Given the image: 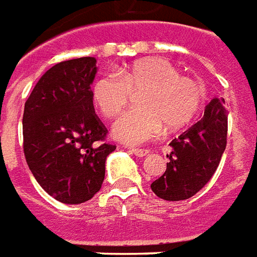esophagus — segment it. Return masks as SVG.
<instances>
[{
  "mask_svg": "<svg viewBox=\"0 0 257 257\" xmlns=\"http://www.w3.org/2000/svg\"><path fill=\"white\" fill-rule=\"evenodd\" d=\"M130 152L134 154L138 158H143L145 155L149 154V149H141V148H130Z\"/></svg>",
  "mask_w": 257,
  "mask_h": 257,
  "instance_id": "esophagus-1",
  "label": "esophagus"
}]
</instances>
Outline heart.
Wrapping results in <instances>:
<instances>
[{
  "mask_svg": "<svg viewBox=\"0 0 257 257\" xmlns=\"http://www.w3.org/2000/svg\"><path fill=\"white\" fill-rule=\"evenodd\" d=\"M141 108L125 112L113 125L114 137L140 144L158 137L163 130H178L195 117L205 98V87L196 79L181 76L176 65L163 58L134 62L117 73L103 74L92 85V99L108 119L119 116L140 92Z\"/></svg>",
  "mask_w": 257,
  "mask_h": 257,
  "instance_id": "b5f03b06",
  "label": "heart"
}]
</instances>
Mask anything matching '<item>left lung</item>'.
<instances>
[{"instance_id":"8db88e82","label":"left lung","mask_w":257,"mask_h":257,"mask_svg":"<svg viewBox=\"0 0 257 257\" xmlns=\"http://www.w3.org/2000/svg\"><path fill=\"white\" fill-rule=\"evenodd\" d=\"M169 145L166 170L151 188L165 201H184L201 191L219 167L227 145L224 99H212L203 117Z\"/></svg>"}]
</instances>
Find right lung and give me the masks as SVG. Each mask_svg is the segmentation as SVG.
<instances>
[{
	"mask_svg": "<svg viewBox=\"0 0 257 257\" xmlns=\"http://www.w3.org/2000/svg\"><path fill=\"white\" fill-rule=\"evenodd\" d=\"M96 61L84 56L56 63L38 80L23 112V152L43 190L79 205L101 190L106 156L116 145L96 116L91 84Z\"/></svg>",
	"mask_w": 257,
	"mask_h": 257,
	"instance_id": "obj_1",
	"label": "right lung"
}]
</instances>
